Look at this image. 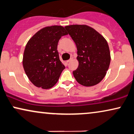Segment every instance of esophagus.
I'll list each match as a JSON object with an SVG mask.
<instances>
[{
    "label": "esophagus",
    "mask_w": 134,
    "mask_h": 134,
    "mask_svg": "<svg viewBox=\"0 0 134 134\" xmlns=\"http://www.w3.org/2000/svg\"><path fill=\"white\" fill-rule=\"evenodd\" d=\"M72 60H73V58H72V57H71V58L69 59V60H67L66 61V62L67 63H69V62H71V61H72Z\"/></svg>",
    "instance_id": "esophagus-1"
}]
</instances>
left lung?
<instances>
[{
  "instance_id": "8db88e82",
  "label": "left lung",
  "mask_w": 134,
  "mask_h": 134,
  "mask_svg": "<svg viewBox=\"0 0 134 134\" xmlns=\"http://www.w3.org/2000/svg\"><path fill=\"white\" fill-rule=\"evenodd\" d=\"M77 47L79 66L73 71L77 82L82 86H93L102 81L111 61L107 41L92 27L85 25L65 27Z\"/></svg>"
}]
</instances>
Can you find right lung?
<instances>
[{
	"label": "right lung",
	"instance_id": "obj_1",
	"mask_svg": "<svg viewBox=\"0 0 134 134\" xmlns=\"http://www.w3.org/2000/svg\"><path fill=\"white\" fill-rule=\"evenodd\" d=\"M67 34L62 26H51L37 31L27 42L23 65L35 86L48 89L58 82L65 66L59 58L57 46L60 38Z\"/></svg>",
	"mask_w": 134,
	"mask_h": 134
}]
</instances>
